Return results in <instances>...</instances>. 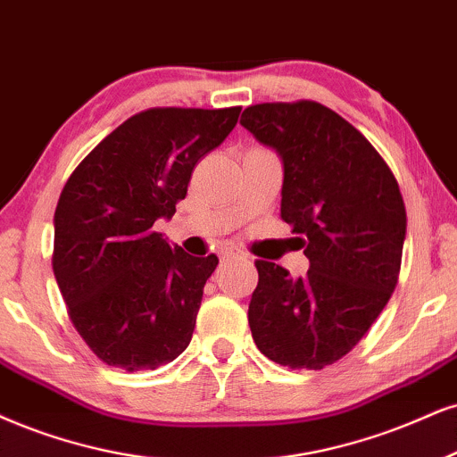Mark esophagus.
<instances>
[{"label": "esophagus", "mask_w": 457, "mask_h": 457, "mask_svg": "<svg viewBox=\"0 0 457 457\" xmlns=\"http://www.w3.org/2000/svg\"><path fill=\"white\" fill-rule=\"evenodd\" d=\"M241 256L239 250H235V247H224L222 252H220V261H230V258H237Z\"/></svg>", "instance_id": "34e87169"}]
</instances>
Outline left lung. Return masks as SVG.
<instances>
[{
  "mask_svg": "<svg viewBox=\"0 0 457 457\" xmlns=\"http://www.w3.org/2000/svg\"><path fill=\"white\" fill-rule=\"evenodd\" d=\"M239 122L279 154L281 220L309 258L298 279L256 261L252 337L273 362L320 370L356 347L396 288L407 235L401 188L369 139L322 104L250 105Z\"/></svg>",
  "mask_w": 457,
  "mask_h": 457,
  "instance_id": "8db88e82",
  "label": "left lung"
}]
</instances>
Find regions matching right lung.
<instances>
[{"label":"right lung","mask_w":457,"mask_h":457,"mask_svg":"<svg viewBox=\"0 0 457 457\" xmlns=\"http://www.w3.org/2000/svg\"><path fill=\"white\" fill-rule=\"evenodd\" d=\"M241 108H154L114 129L67 179L54 212L53 271L71 324L108 366L159 369L193 339L218 256L169 245L171 218L199 159Z\"/></svg>","instance_id":"add662e5"}]
</instances>
